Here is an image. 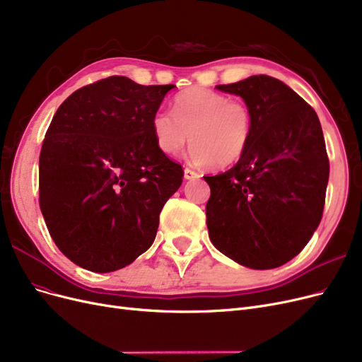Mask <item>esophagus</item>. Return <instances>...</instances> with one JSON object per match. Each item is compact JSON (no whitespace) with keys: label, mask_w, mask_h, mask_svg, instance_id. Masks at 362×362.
I'll return each mask as SVG.
<instances>
[{"label":"esophagus","mask_w":362,"mask_h":362,"mask_svg":"<svg viewBox=\"0 0 362 362\" xmlns=\"http://www.w3.org/2000/svg\"><path fill=\"white\" fill-rule=\"evenodd\" d=\"M199 174L191 168H185V179L186 180H194V179H198Z\"/></svg>","instance_id":"34e87169"}]
</instances>
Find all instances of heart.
Wrapping results in <instances>:
<instances>
[{"label":"heart","mask_w":362,"mask_h":362,"mask_svg":"<svg viewBox=\"0 0 362 362\" xmlns=\"http://www.w3.org/2000/svg\"><path fill=\"white\" fill-rule=\"evenodd\" d=\"M152 131L156 147L165 156H177L191 139L194 164L226 168L249 149L253 112L243 100H230L225 93L197 86L179 92L171 112H156Z\"/></svg>","instance_id":"1"}]
</instances>
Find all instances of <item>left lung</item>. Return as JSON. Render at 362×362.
Returning <instances> with one entry per match:
<instances>
[{
    "label": "left lung",
    "mask_w": 362,
    "mask_h": 362,
    "mask_svg": "<svg viewBox=\"0 0 362 362\" xmlns=\"http://www.w3.org/2000/svg\"><path fill=\"white\" fill-rule=\"evenodd\" d=\"M253 112L247 152L228 171L204 176L211 243L249 269L291 261L322 219L329 160L316 112L272 76L218 85Z\"/></svg>",
    "instance_id": "1"
}]
</instances>
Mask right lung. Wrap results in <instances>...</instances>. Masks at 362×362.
Returning a JSON list of instances; mask_svg holds the SVG:
<instances>
[{"label":"right lung","instance_id":"obj_1","mask_svg":"<svg viewBox=\"0 0 362 362\" xmlns=\"http://www.w3.org/2000/svg\"><path fill=\"white\" fill-rule=\"evenodd\" d=\"M173 88L110 76L73 92L52 119L40 152V209L58 249L85 270L116 272L139 258L180 188L183 168L152 131Z\"/></svg>","mask_w":362,"mask_h":362}]
</instances>
